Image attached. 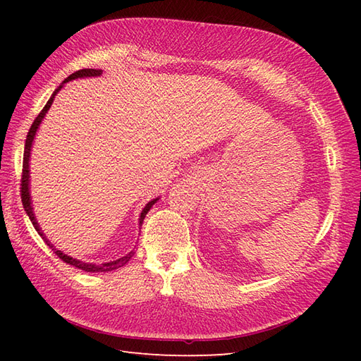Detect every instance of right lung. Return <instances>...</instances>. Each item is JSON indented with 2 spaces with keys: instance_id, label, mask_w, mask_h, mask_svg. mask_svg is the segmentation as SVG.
<instances>
[{
  "instance_id": "right-lung-1",
  "label": "right lung",
  "mask_w": 361,
  "mask_h": 361,
  "mask_svg": "<svg viewBox=\"0 0 361 361\" xmlns=\"http://www.w3.org/2000/svg\"><path fill=\"white\" fill-rule=\"evenodd\" d=\"M101 73H102V71H96V69H81V71H76V72H73L72 75H69L68 78L64 80V82L72 81V80H75V78H82V76H97V75H101ZM61 87H63V85H60L59 89H57L56 92H54V94L49 97V101L47 102L45 106H43V110L39 113V116L35 118V122H32V125H31V128H30V130H28V134H27L25 149H24V162H23V176H20V199H23V204H24V207H25L27 215L30 216V220H31L32 226H35L37 233L42 236L43 241H45V243L49 245V248L54 250V253H56L63 262H66V264H69V265H72V267H75V268H78V269L87 271V272H106V271H113V269H117V268H120V267H123L125 264H128V260H129L130 257H133V251H130L129 255H126V256H123V257H120V259H117V260H114V262H108V264H99V265L85 264V262H81V260H78V259H73V257H71V256H68V255L61 253L60 250L54 248V245L48 241L47 236L43 235V232L40 231V227H39V224H37V221H36V216H35V214H32V207H31V202H30V190H28V183H30V179H28V178H30V174H28V173H30V170H28L30 150H31L32 140H35L36 130H37V128H39V125H40V122H42V118L45 117L47 111L49 110V106H51L52 102H54V96L57 94V92L61 89ZM157 200H158V199L152 200V202H149V203L145 206L143 212H141V215H140V226L143 224V220H145L146 214L150 211V207L155 204Z\"/></svg>"
}]
</instances>
